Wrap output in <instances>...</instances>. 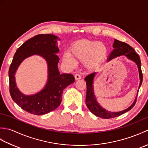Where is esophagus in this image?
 <instances>
[{
  "label": "esophagus",
  "mask_w": 148,
  "mask_h": 148,
  "mask_svg": "<svg viewBox=\"0 0 148 148\" xmlns=\"http://www.w3.org/2000/svg\"><path fill=\"white\" fill-rule=\"evenodd\" d=\"M74 77H75V79H76V80H79V79H80L81 78V76L80 74H76V75H75Z\"/></svg>",
  "instance_id": "34e87169"
}]
</instances>
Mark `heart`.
<instances>
[{"instance_id": "obj_1", "label": "heart", "mask_w": 148, "mask_h": 148, "mask_svg": "<svg viewBox=\"0 0 148 148\" xmlns=\"http://www.w3.org/2000/svg\"><path fill=\"white\" fill-rule=\"evenodd\" d=\"M108 53V48L104 43L95 40L82 39L72 44L70 54L66 53L63 56L64 62L73 67L76 60L84 61L88 69H94L99 64Z\"/></svg>"}]
</instances>
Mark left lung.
<instances>
[{
	"label": "left lung",
	"instance_id": "left-lung-1",
	"mask_svg": "<svg viewBox=\"0 0 148 148\" xmlns=\"http://www.w3.org/2000/svg\"><path fill=\"white\" fill-rule=\"evenodd\" d=\"M113 48L114 49L109 55V58H108V60L114 58L117 56H119L121 55H125L127 57L134 61L137 64L138 69H139V77H140V84L139 86V89L137 91L136 98L135 99V101L132 104L129 108L123 110V111H119V112H110L107 111L105 109H103L102 107L99 105V103L97 102L96 100V97L94 94L93 90V79L95 77V72H93L92 74H90L84 78V80L86 81V104L87 108H88L90 111L92 112L94 115H95L98 117L102 118L103 119H109L117 117V116H121L124 113L128 112V111L133 108L136 103L137 97L139 93V90L143 83V73L141 71V62L139 58V56L138 55L136 52L135 51L134 49L131 47L128 44L124 42L119 41L118 40L115 39L114 43H113Z\"/></svg>",
	"mask_w": 148,
	"mask_h": 148
}]
</instances>
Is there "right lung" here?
<instances>
[{
	"mask_svg": "<svg viewBox=\"0 0 148 148\" xmlns=\"http://www.w3.org/2000/svg\"><path fill=\"white\" fill-rule=\"evenodd\" d=\"M53 34H39L24 42L15 53L9 69V92L12 100L25 111L43 115L54 111L60 105L63 91L74 82L71 74H60L58 69L59 52L57 40ZM34 54L41 56L47 62L49 79L45 87L34 95L25 96L16 86L14 75L23 60Z\"/></svg>",
	"mask_w": 148,
	"mask_h": 148,
	"instance_id": "1",
	"label": "right lung"
}]
</instances>
